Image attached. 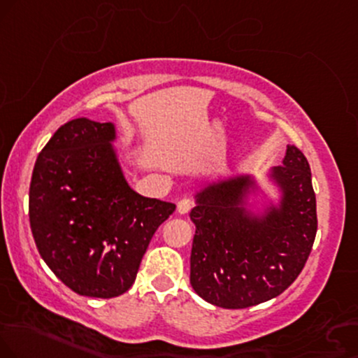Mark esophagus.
<instances>
[{
  "mask_svg": "<svg viewBox=\"0 0 358 358\" xmlns=\"http://www.w3.org/2000/svg\"><path fill=\"white\" fill-rule=\"evenodd\" d=\"M192 207V201L189 197H184L178 202V213L179 214H187Z\"/></svg>",
  "mask_w": 358,
  "mask_h": 358,
  "instance_id": "1",
  "label": "esophagus"
}]
</instances>
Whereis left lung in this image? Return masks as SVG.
<instances>
[{
    "mask_svg": "<svg viewBox=\"0 0 358 358\" xmlns=\"http://www.w3.org/2000/svg\"><path fill=\"white\" fill-rule=\"evenodd\" d=\"M280 187L279 207L262 217L245 209L255 189L249 176L219 180L197 192L191 220V285L222 308H245L280 295L306 266L317 234L315 192L306 156L287 145L282 166L271 172Z\"/></svg>",
    "mask_w": 358,
    "mask_h": 358,
    "instance_id": "obj_1",
    "label": "left lung"
}]
</instances>
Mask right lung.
<instances>
[{
    "label": "right lung",
    "instance_id": "add662e5",
    "mask_svg": "<svg viewBox=\"0 0 358 358\" xmlns=\"http://www.w3.org/2000/svg\"><path fill=\"white\" fill-rule=\"evenodd\" d=\"M113 122L78 117L39 152L29 186V224L48 267L79 295L111 299L134 284L172 202L132 191L122 176Z\"/></svg>",
    "mask_w": 358,
    "mask_h": 358
}]
</instances>
